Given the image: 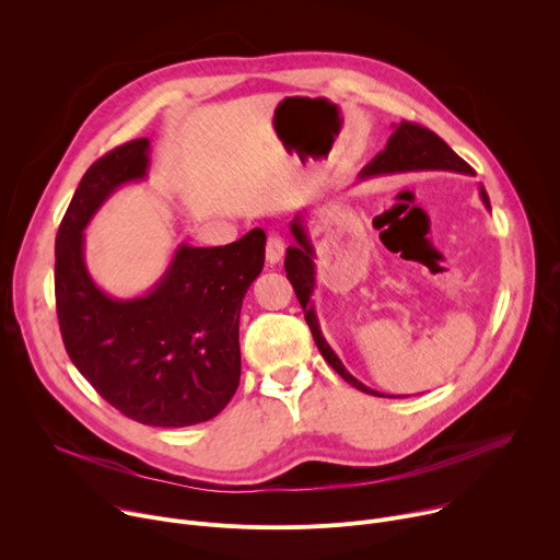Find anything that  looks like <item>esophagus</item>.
I'll return each mask as SVG.
<instances>
[{
  "mask_svg": "<svg viewBox=\"0 0 560 560\" xmlns=\"http://www.w3.org/2000/svg\"><path fill=\"white\" fill-rule=\"evenodd\" d=\"M281 259H283V242H281V236L270 234L268 242H266V261L270 266H277Z\"/></svg>",
  "mask_w": 560,
  "mask_h": 560,
  "instance_id": "34e87169",
  "label": "esophagus"
}]
</instances>
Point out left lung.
Wrapping results in <instances>:
<instances>
[{
  "instance_id": "8db88e82",
  "label": "left lung",
  "mask_w": 560,
  "mask_h": 560,
  "mask_svg": "<svg viewBox=\"0 0 560 560\" xmlns=\"http://www.w3.org/2000/svg\"><path fill=\"white\" fill-rule=\"evenodd\" d=\"M394 132L387 139L385 148L372 159V162L359 173V182H365L370 177H381V175H392V173H415V171H452V173H460V175H474V171L463 162V159L432 130L419 126V124H410V121H401V124H392ZM478 195H481V201L488 210H492L490 206V197L486 192L483 186H478ZM290 232L294 236V246H290L285 250V275L296 292V299L305 312V322L312 330L314 343L318 348V352L324 354V359L332 365V370L346 378L350 385H354L357 389L365 392V394H374V396H387L381 394L376 389H370L368 385H363L359 378H354L346 365L341 363V359L337 357V352L330 348V343L326 341L322 326H318L316 318V310L312 303V294H314V246L312 238L307 232V223H305V210L296 212L290 221Z\"/></svg>"
}]
</instances>
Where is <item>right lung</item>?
Returning <instances> with one entry per match:
<instances>
[{
  "label": "right lung",
  "mask_w": 560,
  "mask_h": 560,
  "mask_svg": "<svg viewBox=\"0 0 560 560\" xmlns=\"http://www.w3.org/2000/svg\"><path fill=\"white\" fill-rule=\"evenodd\" d=\"M148 166L150 141L135 139L79 182L55 242L59 330L74 368L113 408L143 425L188 428L214 419L238 387V314L264 270L266 232L217 248L179 244L145 294L110 296L89 272L84 230Z\"/></svg>",
  "instance_id": "right-lung-1"
}]
</instances>
